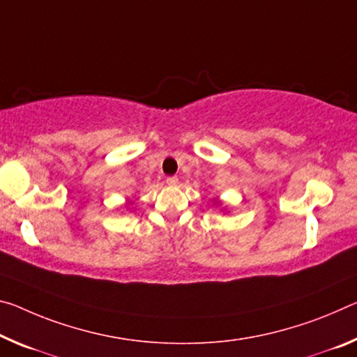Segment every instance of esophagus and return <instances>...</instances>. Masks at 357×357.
<instances>
[{"mask_svg":"<svg viewBox=\"0 0 357 357\" xmlns=\"http://www.w3.org/2000/svg\"><path fill=\"white\" fill-rule=\"evenodd\" d=\"M167 184L168 185H176L178 184V178L176 176H168L167 178Z\"/></svg>","mask_w":357,"mask_h":357,"instance_id":"obj_1","label":"esophagus"}]
</instances>
